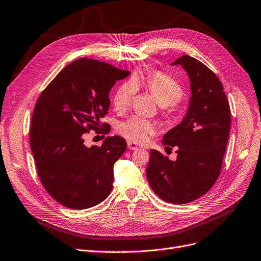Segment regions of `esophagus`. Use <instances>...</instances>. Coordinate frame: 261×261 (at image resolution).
Segmentation results:
<instances>
[{
  "label": "esophagus",
  "mask_w": 261,
  "mask_h": 261,
  "mask_svg": "<svg viewBox=\"0 0 261 261\" xmlns=\"http://www.w3.org/2000/svg\"><path fill=\"white\" fill-rule=\"evenodd\" d=\"M127 145H128V148H129L130 150H137V149L139 148L138 144H137V143H133V142H131V141H128Z\"/></svg>",
  "instance_id": "obj_1"
}]
</instances>
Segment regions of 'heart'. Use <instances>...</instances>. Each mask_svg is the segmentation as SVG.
Segmentation results:
<instances>
[{
    "instance_id": "heart-1",
    "label": "heart",
    "mask_w": 261,
    "mask_h": 261,
    "mask_svg": "<svg viewBox=\"0 0 261 261\" xmlns=\"http://www.w3.org/2000/svg\"><path fill=\"white\" fill-rule=\"evenodd\" d=\"M143 84L160 105L164 122L166 124L173 123L175 118L172 106L180 102L185 90L182 85L174 76L163 71L148 72L144 77L129 79L121 83L114 96L115 108L119 111L126 110L131 105L139 86ZM116 131L124 139L133 143L143 144L156 132V126L154 122L146 118L131 116L119 122Z\"/></svg>"
}]
</instances>
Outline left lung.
Returning a JSON list of instances; mask_svg holds the SVG:
<instances>
[{
  "mask_svg": "<svg viewBox=\"0 0 261 261\" xmlns=\"http://www.w3.org/2000/svg\"><path fill=\"white\" fill-rule=\"evenodd\" d=\"M187 70L192 96L187 115L163 137L165 148L177 149L171 161L150 150L147 180L163 200L187 203L205 195L217 181L230 130V108L219 77L198 60L182 55L173 65Z\"/></svg>",
  "mask_w": 261,
  "mask_h": 261,
  "instance_id": "left-lung-1",
  "label": "left lung"
}]
</instances>
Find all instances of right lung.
<instances>
[{"label":"right lung","instance_id":"obj_1","mask_svg":"<svg viewBox=\"0 0 261 261\" xmlns=\"http://www.w3.org/2000/svg\"><path fill=\"white\" fill-rule=\"evenodd\" d=\"M130 74L108 63L80 59L66 66L39 95L31 121L30 143L39 179L48 193L70 209H86L111 193L113 167L127 148L120 137L101 146L84 144L90 130L107 134L109 93Z\"/></svg>","mask_w":261,"mask_h":261}]
</instances>
